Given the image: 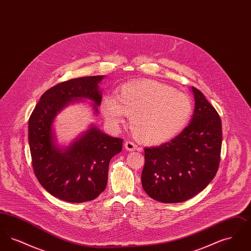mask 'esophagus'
I'll use <instances>...</instances> for the list:
<instances>
[{"label": "esophagus", "mask_w": 251, "mask_h": 251, "mask_svg": "<svg viewBox=\"0 0 251 251\" xmlns=\"http://www.w3.org/2000/svg\"><path fill=\"white\" fill-rule=\"evenodd\" d=\"M124 147H125V149H126L127 151H135L136 148H137V146L133 143V142H131V141H126L125 144H124Z\"/></svg>", "instance_id": "34e87169"}]
</instances>
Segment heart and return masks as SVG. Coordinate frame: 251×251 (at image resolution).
<instances>
[{"label": "heart", "mask_w": 251, "mask_h": 251, "mask_svg": "<svg viewBox=\"0 0 251 251\" xmlns=\"http://www.w3.org/2000/svg\"><path fill=\"white\" fill-rule=\"evenodd\" d=\"M108 125L119 128L126 116L136 139L160 144L174 138L187 126L193 114L191 99L153 80L123 84L117 97L105 95L100 104Z\"/></svg>", "instance_id": "obj_1"}]
</instances>
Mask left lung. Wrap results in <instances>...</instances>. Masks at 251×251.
I'll use <instances>...</instances> for the list:
<instances>
[{"label":"left lung","instance_id":"1","mask_svg":"<svg viewBox=\"0 0 251 251\" xmlns=\"http://www.w3.org/2000/svg\"><path fill=\"white\" fill-rule=\"evenodd\" d=\"M195 109L189 125L171 141L145 148V192L164 203L185 201L202 191L219 167L222 125L202 93L191 87Z\"/></svg>","mask_w":251,"mask_h":251}]
</instances>
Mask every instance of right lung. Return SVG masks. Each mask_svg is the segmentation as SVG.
I'll return each instance as SVG.
<instances>
[{"mask_svg": "<svg viewBox=\"0 0 251 251\" xmlns=\"http://www.w3.org/2000/svg\"><path fill=\"white\" fill-rule=\"evenodd\" d=\"M103 75L72 79L56 84L41 96L28 125L32 165L39 183L53 197L68 202L93 201L104 191L112 157L120 153L123 140L90 125L70 146L55 141L53 121L73 101L90 100L94 114L101 100L99 84Z\"/></svg>", "mask_w": 251, "mask_h": 251, "instance_id": "right-lung-1", "label": "right lung"}]
</instances>
